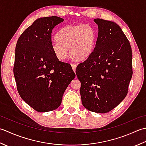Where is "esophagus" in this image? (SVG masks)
I'll return each mask as SVG.
<instances>
[{
	"instance_id": "esophagus-1",
	"label": "esophagus",
	"mask_w": 146,
	"mask_h": 146,
	"mask_svg": "<svg viewBox=\"0 0 146 146\" xmlns=\"http://www.w3.org/2000/svg\"><path fill=\"white\" fill-rule=\"evenodd\" d=\"M71 66H72V68L73 70L74 71V72H76V67H77V65H76V64H71Z\"/></svg>"
}]
</instances>
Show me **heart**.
<instances>
[{
	"label": "heart",
	"instance_id": "b5f03b06",
	"mask_svg": "<svg viewBox=\"0 0 146 146\" xmlns=\"http://www.w3.org/2000/svg\"><path fill=\"white\" fill-rule=\"evenodd\" d=\"M57 40L51 44L53 53L59 60H64L70 54L77 60H82L93 52L96 44V33L94 29L87 24L70 25L59 31Z\"/></svg>",
	"mask_w": 146,
	"mask_h": 146
}]
</instances>
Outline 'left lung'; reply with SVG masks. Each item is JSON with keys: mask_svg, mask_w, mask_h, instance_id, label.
<instances>
[{"mask_svg": "<svg viewBox=\"0 0 146 146\" xmlns=\"http://www.w3.org/2000/svg\"><path fill=\"white\" fill-rule=\"evenodd\" d=\"M98 27L92 54L77 67L82 103L91 111L105 113L120 104L128 93L132 76L129 41L115 23L95 19Z\"/></svg>", "mask_w": 146, "mask_h": 146, "instance_id": "left-lung-1", "label": "left lung"}]
</instances>
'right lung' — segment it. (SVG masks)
Wrapping results in <instances>:
<instances>
[{
  "label": "right lung",
  "instance_id": "1",
  "mask_svg": "<svg viewBox=\"0 0 146 146\" xmlns=\"http://www.w3.org/2000/svg\"><path fill=\"white\" fill-rule=\"evenodd\" d=\"M64 21L57 16L38 18L20 36L16 46L14 76L22 99L38 112L60 106L76 74L69 64L59 61L52 49V33Z\"/></svg>",
  "mask_w": 146,
  "mask_h": 146
}]
</instances>
